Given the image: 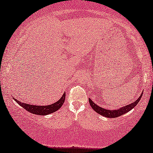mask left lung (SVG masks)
<instances>
[{"label":"left lung","mask_w":153,"mask_h":153,"mask_svg":"<svg viewBox=\"0 0 153 153\" xmlns=\"http://www.w3.org/2000/svg\"><path fill=\"white\" fill-rule=\"evenodd\" d=\"M142 95H143V93H142L140 96L135 101V102H132V103H130L129 105H127L124 107H122V108H119V109L114 110H106L105 109V108H101V107L98 106L97 105L95 104L94 102H93L91 99H89V102H90V105H91V106L92 107V108H93L96 113L100 114V115H102V116L104 117H109V118H113V117H117L120 116V115H124L125 113H128V112H129L130 110L133 109V108L137 105V103H138L139 101L140 100Z\"/></svg>","instance_id":"1"}]
</instances>
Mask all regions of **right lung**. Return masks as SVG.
Listing matches in <instances>:
<instances>
[{
    "label": "right lung",
    "mask_w": 153,
    "mask_h": 153,
    "mask_svg": "<svg viewBox=\"0 0 153 153\" xmlns=\"http://www.w3.org/2000/svg\"><path fill=\"white\" fill-rule=\"evenodd\" d=\"M65 99V93H63L62 96L60 97V99L58 101H57L56 102H55V103H53L52 105H49L45 106L33 105L23 103V102H21V101H18L15 98L14 100L16 101V102H17L18 104H19L21 107H23L24 109L27 110V111L30 112L31 113L36 114V115H48V114L54 113L56 110L60 109L62 105V104H63Z\"/></svg>",
    "instance_id": "right-lung-1"
}]
</instances>
